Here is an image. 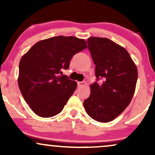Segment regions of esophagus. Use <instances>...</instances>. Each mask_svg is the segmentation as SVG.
I'll return each mask as SVG.
<instances>
[{
    "label": "esophagus",
    "mask_w": 155,
    "mask_h": 155,
    "mask_svg": "<svg viewBox=\"0 0 155 155\" xmlns=\"http://www.w3.org/2000/svg\"><path fill=\"white\" fill-rule=\"evenodd\" d=\"M77 84H78V87H81L84 86V85L86 84V82H85L84 81H79V82H78Z\"/></svg>",
    "instance_id": "34e87169"
}]
</instances>
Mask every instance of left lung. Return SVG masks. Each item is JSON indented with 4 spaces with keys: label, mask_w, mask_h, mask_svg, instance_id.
Segmentation results:
<instances>
[{
    "label": "left lung",
    "mask_w": 155,
    "mask_h": 155,
    "mask_svg": "<svg viewBox=\"0 0 155 155\" xmlns=\"http://www.w3.org/2000/svg\"><path fill=\"white\" fill-rule=\"evenodd\" d=\"M95 65L97 81L84 107L91 118L100 122L114 120L130 103L136 90L138 69L128 51L110 39L90 37L87 41Z\"/></svg>",
    "instance_id": "8db88e82"
}]
</instances>
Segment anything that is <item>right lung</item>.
<instances>
[{"label":"right lung","mask_w":155,"mask_h":155,"mask_svg":"<svg viewBox=\"0 0 155 155\" xmlns=\"http://www.w3.org/2000/svg\"><path fill=\"white\" fill-rule=\"evenodd\" d=\"M84 39L52 37L37 42L21 58L18 85L25 101L35 114L51 117L63 111L77 83L62 74L76 53L87 49Z\"/></svg>","instance_id":"right-lung-1"}]
</instances>
